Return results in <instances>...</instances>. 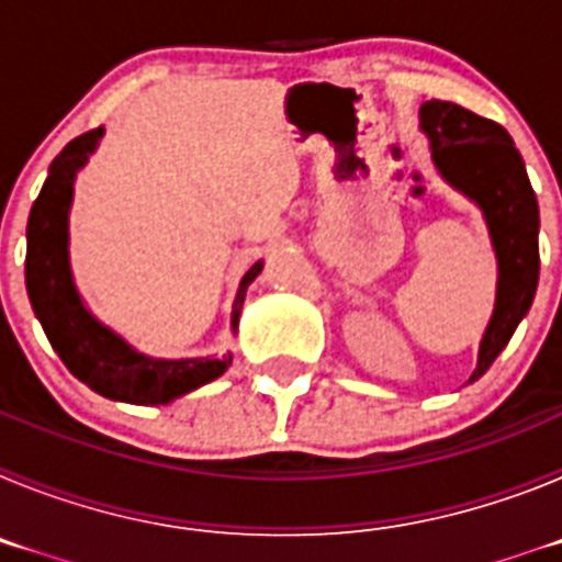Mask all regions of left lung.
<instances>
[{"label":"left lung","instance_id":"left-lung-1","mask_svg":"<svg viewBox=\"0 0 562 562\" xmlns=\"http://www.w3.org/2000/svg\"><path fill=\"white\" fill-rule=\"evenodd\" d=\"M419 121L436 171L481 207L498 258L495 310L481 337L473 382L493 366L532 306L540 272L538 200L518 148L501 123L450 101L422 103Z\"/></svg>","mask_w":562,"mask_h":562}]
</instances>
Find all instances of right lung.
<instances>
[{
    "label": "right lung",
    "instance_id": "add662e5",
    "mask_svg": "<svg viewBox=\"0 0 562 562\" xmlns=\"http://www.w3.org/2000/svg\"><path fill=\"white\" fill-rule=\"evenodd\" d=\"M101 137L103 126L69 140L49 166L42 193L30 207L24 258L27 295L49 346L58 351L64 366L95 394L132 405H166L225 374L233 357H146L134 351L121 335H114L83 306L69 270V205L76 173L87 166L89 154L95 151ZM261 267L265 265L256 261L238 284L231 312L233 331L238 329L247 286L256 281Z\"/></svg>",
    "mask_w": 562,
    "mask_h": 562
}]
</instances>
